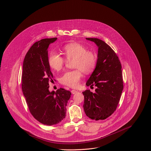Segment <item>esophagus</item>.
I'll return each mask as SVG.
<instances>
[{
    "label": "esophagus",
    "mask_w": 151,
    "mask_h": 151,
    "mask_svg": "<svg viewBox=\"0 0 151 151\" xmlns=\"http://www.w3.org/2000/svg\"><path fill=\"white\" fill-rule=\"evenodd\" d=\"M78 92V91H75V90H72L71 91V93H72V94H75V93H76Z\"/></svg>",
    "instance_id": "1"
}]
</instances>
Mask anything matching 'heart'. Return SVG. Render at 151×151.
I'll list each match as a JSON object with an SVG mask.
<instances>
[{
    "label": "heart",
    "mask_w": 151,
    "mask_h": 151,
    "mask_svg": "<svg viewBox=\"0 0 151 151\" xmlns=\"http://www.w3.org/2000/svg\"><path fill=\"white\" fill-rule=\"evenodd\" d=\"M62 51L67 60H73V67L76 69L64 72L60 78V82L70 88H76L82 77V71L89 74L94 70L97 63V55L93 51L88 50L85 45L77 42L65 45ZM48 62L51 69L60 70L65 64V60L60 54L52 51L48 55Z\"/></svg>",
    "instance_id": "b5f03b06"
}]
</instances>
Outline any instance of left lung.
Listing matches in <instances>:
<instances>
[{
	"instance_id": "1",
	"label": "left lung",
	"mask_w": 151,
	"mask_h": 151,
	"mask_svg": "<svg viewBox=\"0 0 151 151\" xmlns=\"http://www.w3.org/2000/svg\"><path fill=\"white\" fill-rule=\"evenodd\" d=\"M98 47L95 69L86 85L95 86V92H82L83 109L92 120H105L116 110L123 90L121 64L116 52L104 41L96 38H86Z\"/></svg>"
}]
</instances>
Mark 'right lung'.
<instances>
[{"label": "right lung", "mask_w": 151, "mask_h": 151, "mask_svg": "<svg viewBox=\"0 0 151 151\" xmlns=\"http://www.w3.org/2000/svg\"><path fill=\"white\" fill-rule=\"evenodd\" d=\"M57 38L35 42L23 61L22 91L32 116L47 125L58 124L66 116V106L71 93L63 88L49 91L53 75L48 62V48Z\"/></svg>", "instance_id": "obj_1"}]
</instances>
